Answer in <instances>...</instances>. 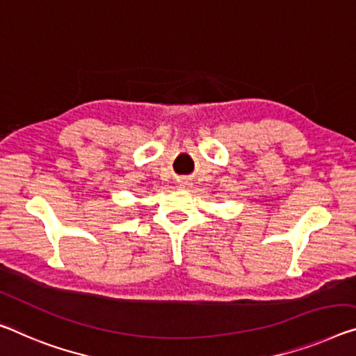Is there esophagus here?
<instances>
[{
	"label": "esophagus",
	"mask_w": 356,
	"mask_h": 356,
	"mask_svg": "<svg viewBox=\"0 0 356 356\" xmlns=\"http://www.w3.org/2000/svg\"><path fill=\"white\" fill-rule=\"evenodd\" d=\"M184 184H186V183H184Z\"/></svg>",
	"instance_id": "34e87169"
}]
</instances>
